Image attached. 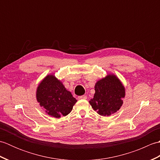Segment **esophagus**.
<instances>
[{
  "label": "esophagus",
  "mask_w": 160,
  "mask_h": 160,
  "mask_svg": "<svg viewBox=\"0 0 160 160\" xmlns=\"http://www.w3.org/2000/svg\"><path fill=\"white\" fill-rule=\"evenodd\" d=\"M87 98V96H79L78 97V99H80V100H86Z\"/></svg>",
  "instance_id": "34e87169"
}]
</instances>
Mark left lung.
<instances>
[{"instance_id": "8db88e82", "label": "left lung", "mask_w": 160, "mask_h": 160, "mask_svg": "<svg viewBox=\"0 0 160 160\" xmlns=\"http://www.w3.org/2000/svg\"><path fill=\"white\" fill-rule=\"evenodd\" d=\"M95 94L89 103L93 110L102 116L117 112L123 104L125 89L120 80L113 74H108L95 85Z\"/></svg>"}]
</instances>
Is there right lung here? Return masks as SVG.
Returning <instances> with one entry per match:
<instances>
[{"instance_id": "add662e5", "label": "right lung", "mask_w": 160, "mask_h": 160, "mask_svg": "<svg viewBox=\"0 0 160 160\" xmlns=\"http://www.w3.org/2000/svg\"><path fill=\"white\" fill-rule=\"evenodd\" d=\"M36 99L47 114L56 118L69 114L77 102L62 82L53 75L47 76L39 84Z\"/></svg>"}]
</instances>
